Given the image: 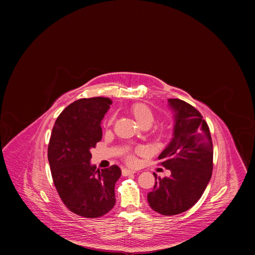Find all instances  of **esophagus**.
I'll return each mask as SVG.
<instances>
[{"mask_svg":"<svg viewBox=\"0 0 255 255\" xmlns=\"http://www.w3.org/2000/svg\"><path fill=\"white\" fill-rule=\"evenodd\" d=\"M122 171H123V176L133 175V173H135V172H136V170H135V169H130V168H124Z\"/></svg>","mask_w":255,"mask_h":255,"instance_id":"34e87169","label":"esophagus"}]
</instances>
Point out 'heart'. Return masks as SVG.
Returning <instances> with one entry per match:
<instances>
[{"label": "heart", "mask_w": 255, "mask_h": 255, "mask_svg": "<svg viewBox=\"0 0 255 255\" xmlns=\"http://www.w3.org/2000/svg\"><path fill=\"white\" fill-rule=\"evenodd\" d=\"M131 112L133 114V116H134V118L136 119L137 123L140 125V127H148L150 128L154 121H155V116H154V113L152 112V110L150 109L149 106H146L144 104H135L132 106L131 109ZM115 117H111L109 123L112 124L113 121H114ZM129 160L131 161L132 158L129 157Z\"/></svg>", "instance_id": "heart-1"}]
</instances>
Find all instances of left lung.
Returning <instances> with one entry per match:
<instances>
[{
    "label": "left lung",
    "instance_id": "obj_1",
    "mask_svg": "<svg viewBox=\"0 0 255 255\" xmlns=\"http://www.w3.org/2000/svg\"><path fill=\"white\" fill-rule=\"evenodd\" d=\"M173 113L172 138L159 155L170 176L157 177L148 193L150 207L161 215H177L193 207L202 197L213 170V142L200 113L180 99H168Z\"/></svg>",
    "mask_w": 255,
    "mask_h": 255
}]
</instances>
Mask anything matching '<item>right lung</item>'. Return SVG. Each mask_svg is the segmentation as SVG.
I'll return each instance as SVG.
<instances>
[{
    "label": "right lung",
    "mask_w": 255,
    "mask_h": 255,
    "mask_svg": "<svg viewBox=\"0 0 255 255\" xmlns=\"http://www.w3.org/2000/svg\"><path fill=\"white\" fill-rule=\"evenodd\" d=\"M111 104L104 97L74 101L58 117L49 139L47 156L56 189L67 208L87 218L101 217L116 204L120 167L97 169L91 164V149L102 138L101 121Z\"/></svg>",
    "instance_id": "1"
}]
</instances>
